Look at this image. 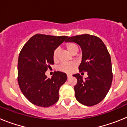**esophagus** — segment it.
<instances>
[{"label":"esophagus","mask_w":127,"mask_h":127,"mask_svg":"<svg viewBox=\"0 0 127 127\" xmlns=\"http://www.w3.org/2000/svg\"><path fill=\"white\" fill-rule=\"evenodd\" d=\"M71 77V75H69V74H67V78H70Z\"/></svg>","instance_id":"esophagus-1"}]
</instances>
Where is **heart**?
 Masks as SVG:
<instances>
[{
    "label": "heart",
    "instance_id": "heart-1",
    "mask_svg": "<svg viewBox=\"0 0 127 127\" xmlns=\"http://www.w3.org/2000/svg\"><path fill=\"white\" fill-rule=\"evenodd\" d=\"M66 48L69 52L72 55H76L79 51V46L73 42H68L66 44ZM60 48H57L53 52V59L55 62H57L60 55ZM76 67V65L73 63H63L59 66L58 70L65 73H71L73 72Z\"/></svg>",
    "mask_w": 127,
    "mask_h": 127
}]
</instances>
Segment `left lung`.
Masks as SVG:
<instances>
[{
	"label": "left lung",
	"mask_w": 127,
	"mask_h": 127,
	"mask_svg": "<svg viewBox=\"0 0 127 127\" xmlns=\"http://www.w3.org/2000/svg\"><path fill=\"white\" fill-rule=\"evenodd\" d=\"M66 41L80 46L83 56L79 72H88L85 79L79 74L73 75L77 80L74 88L76 99L86 106L96 105L105 98L111 86L113 72L109 53L101 39L92 35L70 37Z\"/></svg>",
	"instance_id": "8db88e82"
}]
</instances>
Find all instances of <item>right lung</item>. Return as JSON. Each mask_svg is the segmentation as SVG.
Instances as JSON below:
<instances>
[{
    "label": "right lung",
    "instance_id": "1",
    "mask_svg": "<svg viewBox=\"0 0 127 127\" xmlns=\"http://www.w3.org/2000/svg\"><path fill=\"white\" fill-rule=\"evenodd\" d=\"M67 36L35 34L20 51L18 61V82L25 97L33 104L49 107L59 99V90L67 79L65 73L54 72L51 78L45 72L54 64L53 52Z\"/></svg>",
    "mask_w": 127,
    "mask_h": 127
}]
</instances>
